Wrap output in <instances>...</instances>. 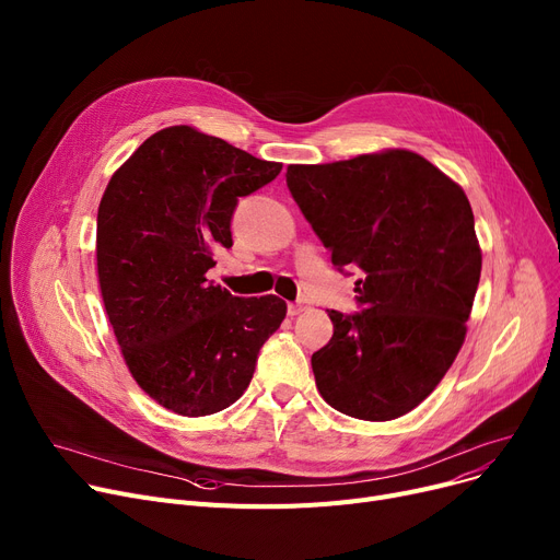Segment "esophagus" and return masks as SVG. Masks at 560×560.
<instances>
[{
	"instance_id": "esophagus-1",
	"label": "esophagus",
	"mask_w": 560,
	"mask_h": 560,
	"mask_svg": "<svg viewBox=\"0 0 560 560\" xmlns=\"http://www.w3.org/2000/svg\"><path fill=\"white\" fill-rule=\"evenodd\" d=\"M302 311H306V304H290V306H288V315H290V317L300 315Z\"/></svg>"
}]
</instances>
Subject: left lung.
<instances>
[{"mask_svg": "<svg viewBox=\"0 0 560 560\" xmlns=\"http://www.w3.org/2000/svg\"><path fill=\"white\" fill-rule=\"evenodd\" d=\"M285 184L336 268L365 275L354 288L363 311H329L334 336L311 359L319 395L349 418L406 416L465 340L481 277L472 206L408 150L288 165Z\"/></svg>", "mask_w": 560, "mask_h": 560, "instance_id": "1", "label": "left lung"}]
</instances>
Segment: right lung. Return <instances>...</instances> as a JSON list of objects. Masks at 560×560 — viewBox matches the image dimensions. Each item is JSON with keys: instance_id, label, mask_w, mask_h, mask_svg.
<instances>
[{"instance_id": "add662e5", "label": "right lung", "mask_w": 560, "mask_h": 560, "mask_svg": "<svg viewBox=\"0 0 560 560\" xmlns=\"http://www.w3.org/2000/svg\"><path fill=\"white\" fill-rule=\"evenodd\" d=\"M222 138L156 131L115 170L97 211L104 308L136 384L176 416H213L238 399L285 317L277 295L233 298L206 279L231 247L238 197L277 179Z\"/></svg>"}]
</instances>
